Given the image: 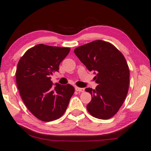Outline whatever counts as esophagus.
<instances>
[{"instance_id":"obj_1","label":"esophagus","mask_w":151,"mask_h":151,"mask_svg":"<svg viewBox=\"0 0 151 151\" xmlns=\"http://www.w3.org/2000/svg\"><path fill=\"white\" fill-rule=\"evenodd\" d=\"M75 89H76V91H78V92H84V88H79V87L76 86L75 88Z\"/></svg>"}]
</instances>
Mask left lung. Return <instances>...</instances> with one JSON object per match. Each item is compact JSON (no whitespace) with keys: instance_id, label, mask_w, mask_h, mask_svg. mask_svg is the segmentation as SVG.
I'll use <instances>...</instances> for the list:
<instances>
[{"instance_id":"8db88e82","label":"left lung","mask_w":151,"mask_h":151,"mask_svg":"<svg viewBox=\"0 0 151 151\" xmlns=\"http://www.w3.org/2000/svg\"><path fill=\"white\" fill-rule=\"evenodd\" d=\"M74 52L89 71L96 72L94 79L99 85L95 89H85L92 96L88 111L98 119H110L119 111L128 92L129 71L126 59L114 45L101 40L78 46Z\"/></svg>"}]
</instances>
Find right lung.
<instances>
[{
  "label": "right lung",
  "instance_id": "add662e5",
  "mask_svg": "<svg viewBox=\"0 0 151 151\" xmlns=\"http://www.w3.org/2000/svg\"><path fill=\"white\" fill-rule=\"evenodd\" d=\"M69 51L68 47L40 44L27 50L18 62L16 82L20 96L30 112L42 122L61 117L75 91L69 83H57L52 87L50 77Z\"/></svg>",
  "mask_w": 151,
  "mask_h": 151
}]
</instances>
